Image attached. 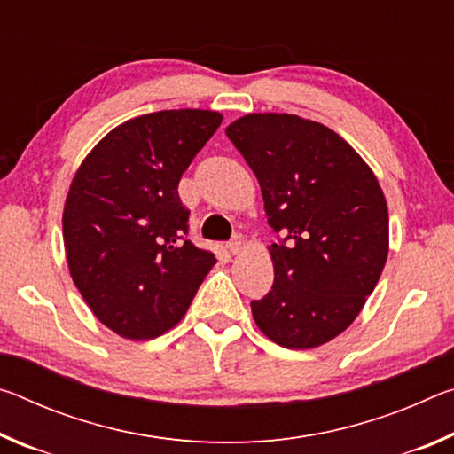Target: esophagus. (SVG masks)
I'll return each mask as SVG.
<instances>
[{"instance_id": "obj_1", "label": "esophagus", "mask_w": 454, "mask_h": 454, "mask_svg": "<svg viewBox=\"0 0 454 454\" xmlns=\"http://www.w3.org/2000/svg\"><path fill=\"white\" fill-rule=\"evenodd\" d=\"M244 248V236L242 234H234L232 240L228 242V250L232 252V254H238Z\"/></svg>"}]
</instances>
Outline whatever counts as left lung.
Segmentation results:
<instances>
[{
    "label": "left lung",
    "mask_w": 454,
    "mask_h": 454,
    "mask_svg": "<svg viewBox=\"0 0 454 454\" xmlns=\"http://www.w3.org/2000/svg\"><path fill=\"white\" fill-rule=\"evenodd\" d=\"M226 136L256 174L274 284L252 317L284 348H317L344 333L388 256V208L374 172L352 145L294 114H248Z\"/></svg>",
    "instance_id": "obj_1"
}]
</instances>
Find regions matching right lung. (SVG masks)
<instances>
[{"label": "right lung", "instance_id": "add662e5", "mask_svg": "<svg viewBox=\"0 0 454 454\" xmlns=\"http://www.w3.org/2000/svg\"><path fill=\"white\" fill-rule=\"evenodd\" d=\"M222 124L210 110H162L106 134L75 172L64 206L72 280L96 318L150 340L186 314L212 252L190 240L182 174Z\"/></svg>", "mask_w": 454, "mask_h": 454}]
</instances>
